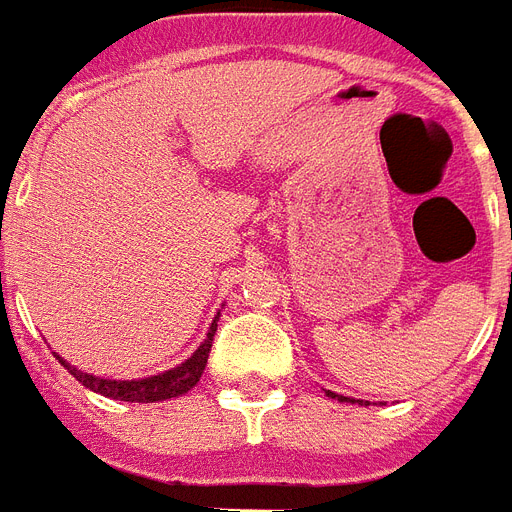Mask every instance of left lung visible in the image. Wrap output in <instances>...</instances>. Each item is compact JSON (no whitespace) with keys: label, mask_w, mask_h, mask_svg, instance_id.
<instances>
[{"label":"left lung","mask_w":512,"mask_h":512,"mask_svg":"<svg viewBox=\"0 0 512 512\" xmlns=\"http://www.w3.org/2000/svg\"><path fill=\"white\" fill-rule=\"evenodd\" d=\"M326 394H329V397H337V399H340V402H353V399H348V397H340V394H334V391H326Z\"/></svg>","instance_id":"obj_1"}]
</instances>
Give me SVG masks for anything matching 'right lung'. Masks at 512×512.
I'll return each mask as SVG.
<instances>
[{
    "label": "right lung",
    "instance_id": "right-lung-1",
    "mask_svg": "<svg viewBox=\"0 0 512 512\" xmlns=\"http://www.w3.org/2000/svg\"><path fill=\"white\" fill-rule=\"evenodd\" d=\"M215 329H218V318L210 326V332H207V340L197 348V353L186 359L180 367L175 370L161 372V375H153V378H142V380H105V378H96V375H88V372H80L78 367H72L67 361H59L69 370L72 378H78L80 383L96 394H102V397L110 399H121V402H161V399H172L180 397V394H186L191 388L197 386L199 378H202V372H205L207 356H210V348H213V337Z\"/></svg>",
    "mask_w": 512,
    "mask_h": 512
}]
</instances>
